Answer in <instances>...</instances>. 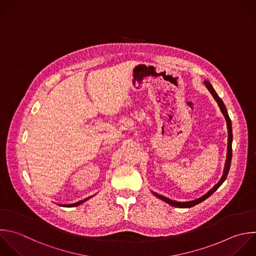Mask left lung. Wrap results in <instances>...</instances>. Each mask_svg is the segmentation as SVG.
Segmentation results:
<instances>
[{"instance_id":"left-lung-1","label":"left lung","mask_w":256,"mask_h":256,"mask_svg":"<svg viewBox=\"0 0 256 256\" xmlns=\"http://www.w3.org/2000/svg\"><path fill=\"white\" fill-rule=\"evenodd\" d=\"M204 84H205V86L207 87V89L209 90V92L211 93V95L213 96V98L215 99V101L217 102V104H218V106H219V108H220L222 114H223L224 117H225L226 123H227L228 145H227V156H226L225 167H224L223 175H222L220 181H219L211 190H209L205 195H203L202 197H200V198H198V199H196V200L188 201V202H177V201H175V200H171V199H169V198H167V197H165V196H163V195H159V194L153 192V194H154L156 197H158L159 199L165 201L166 203H168V204H170V205H172V206L178 207V208H190V207H193V206H195V205L201 203V202L204 201L205 199H207L210 195H212V194L220 187V185L225 181V179H226V177H227V175H228V172H229L230 164H231V158H232V127H231V120H230V118H229V116H228V113H227V110H226V107H225L223 101L219 98V96L217 95V93H216L215 90L213 89L212 85H211L208 81H204Z\"/></svg>"}]
</instances>
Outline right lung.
<instances>
[{
  "mask_svg": "<svg viewBox=\"0 0 256 256\" xmlns=\"http://www.w3.org/2000/svg\"><path fill=\"white\" fill-rule=\"evenodd\" d=\"M90 197H88V198H85L84 200H81V201H78V202H76V203H73V204H64V205H61V206H64V207H74V206H78V205H80V204H82V203H84L86 200H88Z\"/></svg>",
  "mask_w": 256,
  "mask_h": 256,
  "instance_id": "right-lung-1",
  "label": "right lung"
}]
</instances>
